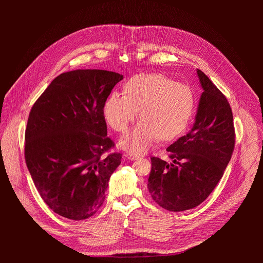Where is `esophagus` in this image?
<instances>
[{
    "mask_svg": "<svg viewBox=\"0 0 263 263\" xmlns=\"http://www.w3.org/2000/svg\"><path fill=\"white\" fill-rule=\"evenodd\" d=\"M126 157H127L128 159H130V160H137V159L139 158V156H138V155H135V154H127Z\"/></svg>",
    "mask_w": 263,
    "mask_h": 263,
    "instance_id": "obj_1",
    "label": "esophagus"
}]
</instances>
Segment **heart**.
Segmentation results:
<instances>
[{"mask_svg":"<svg viewBox=\"0 0 263 263\" xmlns=\"http://www.w3.org/2000/svg\"><path fill=\"white\" fill-rule=\"evenodd\" d=\"M124 96L111 92L102 106L106 124L117 132H125L137 116L135 128L121 137L120 147L132 154H142L156 140H171L189 125L195 95L184 83H177L162 73H138L123 86Z\"/></svg>","mask_w":263,"mask_h":263,"instance_id":"b5f03b06","label":"heart"}]
</instances>
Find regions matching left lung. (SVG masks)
<instances>
[{"label":"left lung","instance_id":"1","mask_svg":"<svg viewBox=\"0 0 263 263\" xmlns=\"http://www.w3.org/2000/svg\"><path fill=\"white\" fill-rule=\"evenodd\" d=\"M203 92L195 124L166 151L167 163L152 157L147 190L162 208L179 212L197 207L215 189L226 170L235 144L229 102L206 74L197 69Z\"/></svg>","mask_w":263,"mask_h":263}]
</instances>
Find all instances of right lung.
Instances as JSON below:
<instances>
[{"label":"right lung","mask_w":263,"mask_h":263,"mask_svg":"<svg viewBox=\"0 0 263 263\" xmlns=\"http://www.w3.org/2000/svg\"><path fill=\"white\" fill-rule=\"evenodd\" d=\"M123 74L76 69L56 77L34 103L25 132V159L37 192L57 214L82 220L103 205L122 154L107 137L102 106Z\"/></svg>","instance_id":"add662e5"}]
</instances>
